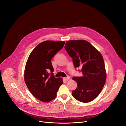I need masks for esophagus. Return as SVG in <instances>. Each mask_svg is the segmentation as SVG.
<instances>
[{"label": "esophagus", "mask_w": 126, "mask_h": 126, "mask_svg": "<svg viewBox=\"0 0 126 126\" xmlns=\"http://www.w3.org/2000/svg\"><path fill=\"white\" fill-rule=\"evenodd\" d=\"M70 79V77H69V76L67 77L66 78H63V80H64V81H67L69 80Z\"/></svg>", "instance_id": "34e87169"}]
</instances>
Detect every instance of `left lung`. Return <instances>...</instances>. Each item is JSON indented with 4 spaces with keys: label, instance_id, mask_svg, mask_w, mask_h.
Instances as JSON below:
<instances>
[{
    "label": "left lung",
    "instance_id": "obj_1",
    "mask_svg": "<svg viewBox=\"0 0 126 126\" xmlns=\"http://www.w3.org/2000/svg\"><path fill=\"white\" fill-rule=\"evenodd\" d=\"M72 58L75 68L81 67L82 77H74L77 88L72 91L73 97L79 102L93 101L101 92L106 80L105 66L101 53L88 41L70 40L64 47Z\"/></svg>",
    "mask_w": 126,
    "mask_h": 126
}]
</instances>
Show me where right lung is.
<instances>
[{
	"label": "right lung",
	"instance_id": "obj_1",
	"mask_svg": "<svg viewBox=\"0 0 126 126\" xmlns=\"http://www.w3.org/2000/svg\"><path fill=\"white\" fill-rule=\"evenodd\" d=\"M64 41H45L32 50L26 62L24 81L31 94L38 100L49 102L56 97L61 78L55 77L51 60L64 46Z\"/></svg>",
	"mask_w": 126,
	"mask_h": 126
}]
</instances>
